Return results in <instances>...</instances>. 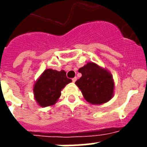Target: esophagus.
Returning <instances> with one entry per match:
<instances>
[{
    "label": "esophagus",
    "instance_id": "34e87169",
    "mask_svg": "<svg viewBox=\"0 0 147 147\" xmlns=\"http://www.w3.org/2000/svg\"><path fill=\"white\" fill-rule=\"evenodd\" d=\"M77 80V78L76 77H75V78H73L72 79H71V81H72V82H76V81Z\"/></svg>",
    "mask_w": 147,
    "mask_h": 147
}]
</instances>
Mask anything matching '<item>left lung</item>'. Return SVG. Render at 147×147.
<instances>
[{
  "instance_id": "8db88e82",
  "label": "left lung",
  "mask_w": 147,
  "mask_h": 147,
  "mask_svg": "<svg viewBox=\"0 0 147 147\" xmlns=\"http://www.w3.org/2000/svg\"><path fill=\"white\" fill-rule=\"evenodd\" d=\"M82 77L76 82L88 102L100 105L112 98L114 84L111 75L93 62L78 69Z\"/></svg>"
}]
</instances>
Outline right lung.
I'll list each match as a JSON object with an SVG mask.
<instances>
[{
	"instance_id": "add662e5",
	"label": "right lung",
	"mask_w": 147,
	"mask_h": 147,
	"mask_svg": "<svg viewBox=\"0 0 147 147\" xmlns=\"http://www.w3.org/2000/svg\"><path fill=\"white\" fill-rule=\"evenodd\" d=\"M71 82L63 70H45L33 88L36 100L41 107L54 105L61 95L62 88Z\"/></svg>"
}]
</instances>
